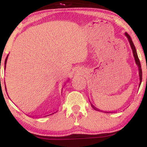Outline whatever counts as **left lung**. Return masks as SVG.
I'll return each mask as SVG.
<instances>
[{
  "label": "left lung",
  "instance_id": "obj_1",
  "mask_svg": "<svg viewBox=\"0 0 147 147\" xmlns=\"http://www.w3.org/2000/svg\"><path fill=\"white\" fill-rule=\"evenodd\" d=\"M124 34H125V36L127 37L128 40H129L130 45H131V49H132V51H133V57H134L135 61H136V65H137L138 67V70H139V77H140V84H139V87H140V84H141V82H142V68H141L140 62L139 58H138V54H137V51H136V47H135L134 44H133V41H132V39H131V36H130L128 34L126 33V32L124 33ZM91 106H92V107L93 108V109H95V110H96V111H101V110H99V109H97V108H96L95 106H94L93 105H92V104H91ZM105 113H111V112H105Z\"/></svg>",
  "mask_w": 147,
  "mask_h": 147
}]
</instances>
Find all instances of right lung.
<instances>
[{
  "label": "right lung",
  "instance_id": "right-lung-1",
  "mask_svg": "<svg viewBox=\"0 0 147 147\" xmlns=\"http://www.w3.org/2000/svg\"><path fill=\"white\" fill-rule=\"evenodd\" d=\"M7 58H8V55L7 56L6 59H5V68H6V63H7ZM64 85H65V84H64ZM62 89H63V88H62ZM5 90H6V86H5ZM55 113H56V112H55ZM52 114H53V113H52ZM52 114H50V115H52ZM48 115H46V116H48ZM46 116H45V117H46Z\"/></svg>",
  "mask_w": 147,
  "mask_h": 147
}]
</instances>
